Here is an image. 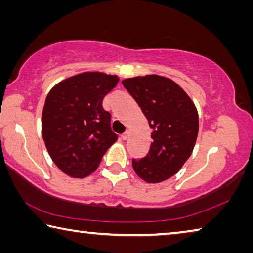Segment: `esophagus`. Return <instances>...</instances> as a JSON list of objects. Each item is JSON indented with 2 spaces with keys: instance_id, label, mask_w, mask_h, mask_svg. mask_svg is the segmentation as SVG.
Instances as JSON below:
<instances>
[{
  "instance_id": "1",
  "label": "esophagus",
  "mask_w": 253,
  "mask_h": 253,
  "mask_svg": "<svg viewBox=\"0 0 253 253\" xmlns=\"http://www.w3.org/2000/svg\"><path fill=\"white\" fill-rule=\"evenodd\" d=\"M128 137H129V131H125V132H124V134L122 135V139L123 140H126V139H128Z\"/></svg>"
}]
</instances>
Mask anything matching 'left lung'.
Segmentation results:
<instances>
[{
    "instance_id": "1",
    "label": "left lung",
    "mask_w": 253,
    "mask_h": 253,
    "mask_svg": "<svg viewBox=\"0 0 253 253\" xmlns=\"http://www.w3.org/2000/svg\"><path fill=\"white\" fill-rule=\"evenodd\" d=\"M153 129L148 155L132 159L137 176L158 183L176 174L190 157L198 136L199 117L194 102L177 83L151 74L124 80Z\"/></svg>"
}]
</instances>
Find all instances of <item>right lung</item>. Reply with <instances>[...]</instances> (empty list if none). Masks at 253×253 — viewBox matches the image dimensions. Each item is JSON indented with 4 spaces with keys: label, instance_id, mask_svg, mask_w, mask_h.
Segmentation results:
<instances>
[{
    "label": "right lung",
    "instance_id": "right-lung-1",
    "mask_svg": "<svg viewBox=\"0 0 253 253\" xmlns=\"http://www.w3.org/2000/svg\"><path fill=\"white\" fill-rule=\"evenodd\" d=\"M118 81L117 75L84 72L57 83L47 94L42 136L50 158L67 176H89L116 142L111 114L102 103Z\"/></svg>",
    "mask_w": 253,
    "mask_h": 253
}]
</instances>
